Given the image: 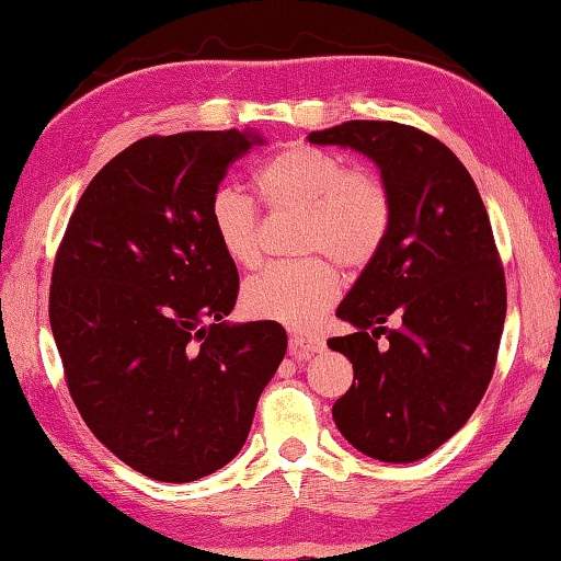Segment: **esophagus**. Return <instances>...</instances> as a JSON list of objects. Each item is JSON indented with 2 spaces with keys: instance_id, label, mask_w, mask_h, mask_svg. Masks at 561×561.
<instances>
[{
  "instance_id": "obj_1",
  "label": "esophagus",
  "mask_w": 561,
  "mask_h": 561,
  "mask_svg": "<svg viewBox=\"0 0 561 561\" xmlns=\"http://www.w3.org/2000/svg\"><path fill=\"white\" fill-rule=\"evenodd\" d=\"M324 351V341L314 334H294L289 339V354L297 358H309Z\"/></svg>"
}]
</instances>
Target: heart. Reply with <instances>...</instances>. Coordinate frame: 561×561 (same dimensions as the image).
I'll use <instances>...</instances> for the list:
<instances>
[{
  "label": "heart",
  "mask_w": 561,
  "mask_h": 561,
  "mask_svg": "<svg viewBox=\"0 0 561 561\" xmlns=\"http://www.w3.org/2000/svg\"><path fill=\"white\" fill-rule=\"evenodd\" d=\"M257 190L270 210L301 213L297 247L321 252L346 270H364L393 230V195L371 168H348L336 153L289 146L257 173ZM207 220L225 257L237 267L260 262V213L250 197L220 187ZM339 274L325 257L274 262L244 282L242 307L250 317L287 327H311L334 304Z\"/></svg>",
  "instance_id": "b5f03b06"
}]
</instances>
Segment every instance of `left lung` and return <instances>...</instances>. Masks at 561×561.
Here are the masks:
<instances>
[{
    "label": "left lung",
    "mask_w": 561,
    "mask_h": 561,
    "mask_svg": "<svg viewBox=\"0 0 561 561\" xmlns=\"http://www.w3.org/2000/svg\"><path fill=\"white\" fill-rule=\"evenodd\" d=\"M309 144L371 158L396 207L386 247L336 311L354 334L329 348L354 364V383L334 423L368 458L421 460L468 423L495 371L507 287L488 210L453 150L413 126L346 121Z\"/></svg>",
    "instance_id": "1"
}]
</instances>
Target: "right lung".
Instances as JSON below:
<instances>
[{
    "instance_id": "add662e5",
    "label": "right lung",
    "mask_w": 561,
    "mask_h": 561,
    "mask_svg": "<svg viewBox=\"0 0 561 561\" xmlns=\"http://www.w3.org/2000/svg\"><path fill=\"white\" fill-rule=\"evenodd\" d=\"M254 130L148 136L103 165L56 250L49 319L91 433L133 470L193 482L247 440L287 354L277 321L227 324L240 277L207 220Z\"/></svg>"
}]
</instances>
